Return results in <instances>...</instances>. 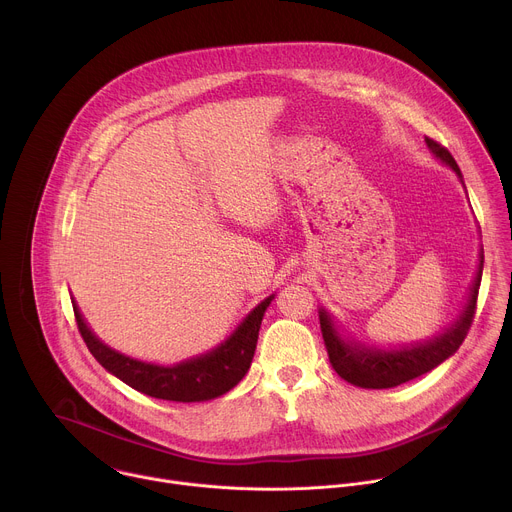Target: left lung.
Here are the masks:
<instances>
[{"label":"left lung","mask_w":512,"mask_h":512,"mask_svg":"<svg viewBox=\"0 0 512 512\" xmlns=\"http://www.w3.org/2000/svg\"><path fill=\"white\" fill-rule=\"evenodd\" d=\"M425 143L429 152L442 164H446L452 172H456V176L464 184L462 172L456 160L452 158V154L429 137H425ZM482 267H484V251L480 249L476 275L472 279L468 298L460 314L454 318V322L448 328H444L440 334H435L427 340L399 344V346L367 344L340 330V326L334 322V316L326 308H320L318 310L320 328H322V336H324V344L328 350L332 369L344 381L362 389H391L435 369L437 364H442L460 348V344L464 342L470 330L474 310H476V300H478V289L482 281Z\"/></svg>","instance_id":"8db88e82"}]
</instances>
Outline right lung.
I'll return each mask as SVG.
<instances>
[{"label": "right lung", "instance_id": "1", "mask_svg": "<svg viewBox=\"0 0 512 512\" xmlns=\"http://www.w3.org/2000/svg\"><path fill=\"white\" fill-rule=\"evenodd\" d=\"M273 298L275 294L257 304L221 344L170 367L131 358L111 348L89 328L75 298H72V310L87 348L107 373L143 395L164 401L198 403L229 393L245 377L255 354L261 320Z\"/></svg>", "mask_w": 512, "mask_h": 512}]
</instances>
